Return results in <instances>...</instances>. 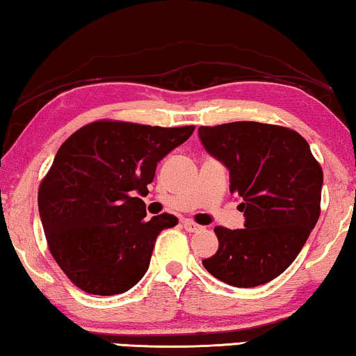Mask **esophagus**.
<instances>
[{
  "label": "esophagus",
  "instance_id": "obj_1",
  "mask_svg": "<svg viewBox=\"0 0 356 356\" xmlns=\"http://www.w3.org/2000/svg\"><path fill=\"white\" fill-rule=\"evenodd\" d=\"M184 229L187 230V232H200L203 227L198 226V224H195L193 221H190V219H187V221H184Z\"/></svg>",
  "mask_w": 356,
  "mask_h": 356
}]
</instances>
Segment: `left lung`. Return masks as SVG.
Masks as SVG:
<instances>
[{"instance_id": "1", "label": "left lung", "mask_w": 356, "mask_h": 356, "mask_svg": "<svg viewBox=\"0 0 356 356\" xmlns=\"http://www.w3.org/2000/svg\"><path fill=\"white\" fill-rule=\"evenodd\" d=\"M207 152L229 169L230 193L242 200L245 229L216 227L219 248L207 271L234 287L280 276L318 222L323 169L292 129L253 121L200 127Z\"/></svg>"}]
</instances>
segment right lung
<instances>
[{"label": "right lung", "instance_id": "right-lung-1", "mask_svg": "<svg viewBox=\"0 0 356 356\" xmlns=\"http://www.w3.org/2000/svg\"><path fill=\"white\" fill-rule=\"evenodd\" d=\"M98 121L74 132L58 149L38 190L44 235L59 268L83 292H127L145 276L159 232L176 216L145 219L158 163L193 134Z\"/></svg>", "mask_w": 356, "mask_h": 356}]
</instances>
